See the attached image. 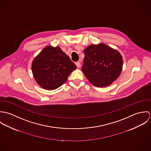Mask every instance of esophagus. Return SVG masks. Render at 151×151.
<instances>
[{"mask_svg":"<svg viewBox=\"0 0 151 151\" xmlns=\"http://www.w3.org/2000/svg\"><path fill=\"white\" fill-rule=\"evenodd\" d=\"M76 65H77V67H80V66H81V64H80V62H76Z\"/></svg>","mask_w":151,"mask_h":151,"instance_id":"1","label":"esophagus"}]
</instances>
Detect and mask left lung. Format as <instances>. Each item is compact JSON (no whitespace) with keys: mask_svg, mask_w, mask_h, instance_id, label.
I'll return each mask as SVG.
<instances>
[{"mask_svg":"<svg viewBox=\"0 0 151 151\" xmlns=\"http://www.w3.org/2000/svg\"><path fill=\"white\" fill-rule=\"evenodd\" d=\"M84 53L85 58L81 70L92 85L108 86L120 76L123 59L117 50L101 43L89 46Z\"/></svg>","mask_w":151,"mask_h":151,"instance_id":"left-lung-1","label":"left lung"}]
</instances>
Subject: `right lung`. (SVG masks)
<instances>
[{
  "label": "right lung",
  "instance_id": "1",
  "mask_svg": "<svg viewBox=\"0 0 151 151\" xmlns=\"http://www.w3.org/2000/svg\"><path fill=\"white\" fill-rule=\"evenodd\" d=\"M77 68L59 47L47 46L34 59L32 71L37 83L47 90L63 85Z\"/></svg>",
  "mask_w": 151,
  "mask_h": 151
}]
</instances>
